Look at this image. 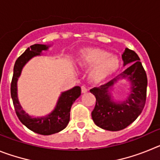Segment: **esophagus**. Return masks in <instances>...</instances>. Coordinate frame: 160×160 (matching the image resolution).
<instances>
[{"instance_id":"34e87169","label":"esophagus","mask_w":160,"mask_h":160,"mask_svg":"<svg viewBox=\"0 0 160 160\" xmlns=\"http://www.w3.org/2000/svg\"><path fill=\"white\" fill-rule=\"evenodd\" d=\"M81 89H82V94H85V93H87V91H88L87 88L85 87V86H82V87H81Z\"/></svg>"}]
</instances>
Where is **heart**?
<instances>
[{
	"mask_svg": "<svg viewBox=\"0 0 160 160\" xmlns=\"http://www.w3.org/2000/svg\"><path fill=\"white\" fill-rule=\"evenodd\" d=\"M76 62L81 69L88 70V79L94 84L102 82L116 73L120 61L111 52L99 48H85L80 50Z\"/></svg>",
	"mask_w": 160,
	"mask_h": 160,
	"instance_id": "heart-1",
	"label": "heart"
}]
</instances>
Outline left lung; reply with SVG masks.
I'll return each instance as SVG.
<instances>
[{"instance_id": "left-lung-1", "label": "left lung", "mask_w": 160, "mask_h": 160, "mask_svg": "<svg viewBox=\"0 0 160 160\" xmlns=\"http://www.w3.org/2000/svg\"><path fill=\"white\" fill-rule=\"evenodd\" d=\"M123 66L131 64L122 73L107 83L90 90L96 98L91 113L94 123L107 131H117L132 123L141 114L146 102L148 78L137 53L126 48L122 54ZM130 82L129 92L121 101H114L111 95L113 86L119 80Z\"/></svg>"}]
</instances>
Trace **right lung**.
I'll use <instances>...</instances> for the list:
<instances>
[{"label":"right lung","instance_id":"add662e5","mask_svg":"<svg viewBox=\"0 0 160 160\" xmlns=\"http://www.w3.org/2000/svg\"><path fill=\"white\" fill-rule=\"evenodd\" d=\"M51 45L34 44L28 48L18 59L13 68V75L11 82V97L14 109L19 120L28 129L43 135H53L62 131L70 122V109L73 103L81 95V87L78 86L62 92L54 109L47 115L32 117L22 108L18 97V81L22 69L30 59L41 56L42 51H46Z\"/></svg>","mask_w":160,"mask_h":160}]
</instances>
